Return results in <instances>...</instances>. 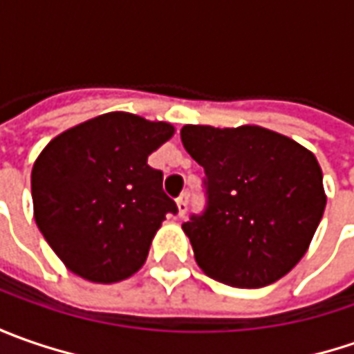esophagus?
Instances as JSON below:
<instances>
[{
	"label": "esophagus",
	"mask_w": 354,
	"mask_h": 354,
	"mask_svg": "<svg viewBox=\"0 0 354 354\" xmlns=\"http://www.w3.org/2000/svg\"><path fill=\"white\" fill-rule=\"evenodd\" d=\"M187 203H189V195L187 193H181L179 198H177V216L183 218L185 212H187Z\"/></svg>",
	"instance_id": "obj_1"
}]
</instances>
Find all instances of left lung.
Masks as SVG:
<instances>
[{
    "label": "left lung",
    "mask_w": 354,
    "mask_h": 354,
    "mask_svg": "<svg viewBox=\"0 0 354 354\" xmlns=\"http://www.w3.org/2000/svg\"><path fill=\"white\" fill-rule=\"evenodd\" d=\"M181 142L207 175V211L183 225L198 268L232 288L283 278L304 258L325 211L317 157L262 126L187 124Z\"/></svg>",
    "instance_id": "obj_1"
}]
</instances>
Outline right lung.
<instances>
[{
	"label": "right lung",
	"instance_id": "add662e5",
	"mask_svg": "<svg viewBox=\"0 0 354 354\" xmlns=\"http://www.w3.org/2000/svg\"><path fill=\"white\" fill-rule=\"evenodd\" d=\"M167 122L108 112L59 133L31 171L35 223L73 274L94 283L133 276L175 203L147 157L173 138Z\"/></svg>",
	"mask_w": 354,
	"mask_h": 354
}]
</instances>
